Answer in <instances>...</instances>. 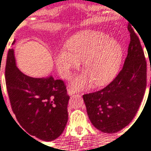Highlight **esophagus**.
Returning <instances> with one entry per match:
<instances>
[{
  "mask_svg": "<svg viewBox=\"0 0 151 151\" xmlns=\"http://www.w3.org/2000/svg\"><path fill=\"white\" fill-rule=\"evenodd\" d=\"M68 95H69V96H72L75 93L74 89L72 88H71V87H68Z\"/></svg>",
  "mask_w": 151,
  "mask_h": 151,
  "instance_id": "1",
  "label": "esophagus"
}]
</instances>
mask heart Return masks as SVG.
I'll use <instances>...</instances> for the list:
<instances>
[{
  "instance_id": "heart-1",
  "label": "heart",
  "mask_w": 151,
  "mask_h": 151,
  "mask_svg": "<svg viewBox=\"0 0 151 151\" xmlns=\"http://www.w3.org/2000/svg\"><path fill=\"white\" fill-rule=\"evenodd\" d=\"M66 47L55 55L56 68L62 76H69L83 59L84 71L72 81L75 89L84 88L91 80L96 86L104 85L116 76L122 66V44L103 32L84 30L77 33L68 39Z\"/></svg>"
}]
</instances>
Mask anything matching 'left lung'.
Listing matches in <instances>:
<instances>
[{
  "label": "left lung",
  "instance_id": "8db88e82",
  "mask_svg": "<svg viewBox=\"0 0 151 151\" xmlns=\"http://www.w3.org/2000/svg\"><path fill=\"white\" fill-rule=\"evenodd\" d=\"M128 29L130 42L122 71L105 88L83 96L89 119L103 133L114 134L128 125L146 91V58L137 35L131 26Z\"/></svg>",
  "mask_w": 151,
  "mask_h": 151
}]
</instances>
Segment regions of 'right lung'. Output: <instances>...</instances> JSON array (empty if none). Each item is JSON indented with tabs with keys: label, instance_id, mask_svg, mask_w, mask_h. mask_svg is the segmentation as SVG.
<instances>
[{
	"label": "right lung",
	"instance_id": "1",
	"mask_svg": "<svg viewBox=\"0 0 151 151\" xmlns=\"http://www.w3.org/2000/svg\"><path fill=\"white\" fill-rule=\"evenodd\" d=\"M5 83L12 110L29 135L47 142L61 135L68 120L70 99L63 80H54L52 76L33 78L23 74L16 66L14 49H9Z\"/></svg>",
	"mask_w": 151,
	"mask_h": 151
}]
</instances>
